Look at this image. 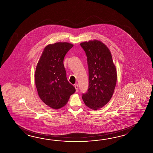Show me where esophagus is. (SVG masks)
Returning <instances> with one entry per match:
<instances>
[{
  "mask_svg": "<svg viewBox=\"0 0 153 153\" xmlns=\"http://www.w3.org/2000/svg\"><path fill=\"white\" fill-rule=\"evenodd\" d=\"M74 87H75V90H76V92H78V91H79V89H78V88H79V87H78V85L75 84V85H74Z\"/></svg>",
  "mask_w": 153,
  "mask_h": 153,
  "instance_id": "34e87169",
  "label": "esophagus"
}]
</instances>
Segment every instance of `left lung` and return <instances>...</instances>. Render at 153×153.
I'll return each instance as SVG.
<instances>
[{
  "label": "left lung",
  "instance_id": "obj_1",
  "mask_svg": "<svg viewBox=\"0 0 153 153\" xmlns=\"http://www.w3.org/2000/svg\"><path fill=\"white\" fill-rule=\"evenodd\" d=\"M87 56L88 89L82 98L85 105L96 111L111 100L117 80V72L109 49L104 43L93 40L80 44Z\"/></svg>",
  "mask_w": 153,
  "mask_h": 153
}]
</instances>
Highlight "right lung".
Listing matches in <instances>:
<instances>
[{
  "mask_svg": "<svg viewBox=\"0 0 153 153\" xmlns=\"http://www.w3.org/2000/svg\"><path fill=\"white\" fill-rule=\"evenodd\" d=\"M73 46L67 42L48 45L36 66L35 84L39 97L54 109L64 107L75 92V88L67 79L63 65L65 54Z\"/></svg>",
  "mask_w": 153,
  "mask_h": 153,
  "instance_id": "add662e5",
  "label": "right lung"
}]
</instances>
